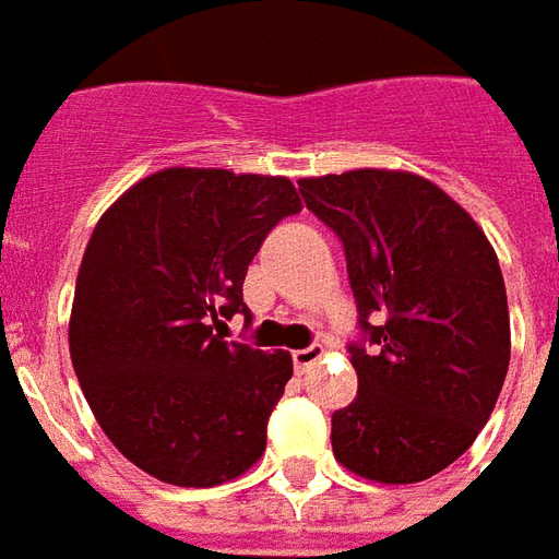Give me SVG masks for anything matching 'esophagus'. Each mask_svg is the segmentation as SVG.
Here are the masks:
<instances>
[{
    "label": "esophagus",
    "mask_w": 559,
    "mask_h": 559,
    "mask_svg": "<svg viewBox=\"0 0 559 559\" xmlns=\"http://www.w3.org/2000/svg\"><path fill=\"white\" fill-rule=\"evenodd\" d=\"M320 357H323V345L299 347V350H293V366H296V372H306V369H311Z\"/></svg>",
    "instance_id": "34e87169"
}]
</instances>
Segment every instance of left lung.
Returning a JSON list of instances; mask_svg holds the SVG:
<instances>
[{
  "label": "left lung",
  "mask_w": 559,
  "mask_h": 559,
  "mask_svg": "<svg viewBox=\"0 0 559 559\" xmlns=\"http://www.w3.org/2000/svg\"><path fill=\"white\" fill-rule=\"evenodd\" d=\"M306 205L345 245L366 345L357 400L333 415L335 460L381 484L427 481L481 432L509 372L497 251L463 205L420 175L302 178Z\"/></svg>",
  "instance_id": "obj_1"
}]
</instances>
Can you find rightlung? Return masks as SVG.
I'll return each mask as SVG.
<instances>
[{"label":"right lung","mask_w":559,"mask_h":559,"mask_svg":"<svg viewBox=\"0 0 559 559\" xmlns=\"http://www.w3.org/2000/svg\"><path fill=\"white\" fill-rule=\"evenodd\" d=\"M296 212L290 178L175 166L132 185L93 229L69 354L105 436L159 481L214 487L266 451L290 354L224 342L221 330L248 314V266Z\"/></svg>","instance_id":"1"}]
</instances>
